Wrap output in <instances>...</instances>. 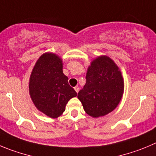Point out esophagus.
Returning a JSON list of instances; mask_svg holds the SVG:
<instances>
[{
    "mask_svg": "<svg viewBox=\"0 0 156 156\" xmlns=\"http://www.w3.org/2000/svg\"><path fill=\"white\" fill-rule=\"evenodd\" d=\"M75 88V91H76V92H77V93H78V91H79V87H78V86H75V88Z\"/></svg>",
    "mask_w": 156,
    "mask_h": 156,
    "instance_id": "34e87169",
    "label": "esophagus"
}]
</instances>
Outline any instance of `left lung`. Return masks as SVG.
Masks as SVG:
<instances>
[{
    "label": "left lung",
    "mask_w": 156,
    "mask_h": 156,
    "mask_svg": "<svg viewBox=\"0 0 156 156\" xmlns=\"http://www.w3.org/2000/svg\"><path fill=\"white\" fill-rule=\"evenodd\" d=\"M124 93V80L114 61L106 55L91 62L86 84L78 92L84 110L93 118L105 116L116 108Z\"/></svg>",
    "instance_id": "left-lung-1"
}]
</instances>
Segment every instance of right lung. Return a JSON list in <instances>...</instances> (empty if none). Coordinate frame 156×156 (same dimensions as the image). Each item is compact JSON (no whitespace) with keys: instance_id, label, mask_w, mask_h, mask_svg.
Instances as JSON below:
<instances>
[{"instance_id":"obj_1","label":"right lung","mask_w":156,"mask_h":156,"mask_svg":"<svg viewBox=\"0 0 156 156\" xmlns=\"http://www.w3.org/2000/svg\"><path fill=\"white\" fill-rule=\"evenodd\" d=\"M63 62L56 54L46 52L36 62L29 79V94L41 112L56 119L77 93L63 73Z\"/></svg>"}]
</instances>
